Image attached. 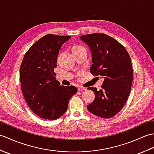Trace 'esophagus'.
Returning a JSON list of instances; mask_svg holds the SVG:
<instances>
[{"mask_svg":"<svg viewBox=\"0 0 154 154\" xmlns=\"http://www.w3.org/2000/svg\"><path fill=\"white\" fill-rule=\"evenodd\" d=\"M78 89V91H84V90H86V88L85 87H79L77 88Z\"/></svg>","mask_w":154,"mask_h":154,"instance_id":"obj_1","label":"esophagus"}]
</instances>
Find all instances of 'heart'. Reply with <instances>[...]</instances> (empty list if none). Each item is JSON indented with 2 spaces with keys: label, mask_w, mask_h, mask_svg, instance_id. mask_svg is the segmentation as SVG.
Wrapping results in <instances>:
<instances>
[{
  "label": "heart",
  "mask_w": 154,
  "mask_h": 154,
  "mask_svg": "<svg viewBox=\"0 0 154 154\" xmlns=\"http://www.w3.org/2000/svg\"><path fill=\"white\" fill-rule=\"evenodd\" d=\"M85 50V48L81 46V45H76V46H75L73 48V52L81 51V50Z\"/></svg>",
  "instance_id": "heart-1"
}]
</instances>
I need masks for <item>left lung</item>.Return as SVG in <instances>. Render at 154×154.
<instances>
[{
    "mask_svg": "<svg viewBox=\"0 0 154 154\" xmlns=\"http://www.w3.org/2000/svg\"><path fill=\"white\" fill-rule=\"evenodd\" d=\"M92 55L90 71L104 78L100 90L89 87L95 97L87 109L103 119L116 115L126 104L131 89L133 71L130 57L122 45L104 34L81 35Z\"/></svg>",
    "mask_w": 154,
    "mask_h": 154,
    "instance_id": "left-lung-1",
    "label": "left lung"
}]
</instances>
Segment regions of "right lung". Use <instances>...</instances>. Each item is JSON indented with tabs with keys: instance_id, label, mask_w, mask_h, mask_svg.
<instances>
[{
	"instance_id": "add662e5",
	"label": "right lung",
	"mask_w": 154,
	"mask_h": 154,
	"mask_svg": "<svg viewBox=\"0 0 154 154\" xmlns=\"http://www.w3.org/2000/svg\"><path fill=\"white\" fill-rule=\"evenodd\" d=\"M70 35L47 34L32 45L20 68L23 95L28 106L42 119L56 120L66 112L73 86H61L54 69L60 49Z\"/></svg>"
}]
</instances>
